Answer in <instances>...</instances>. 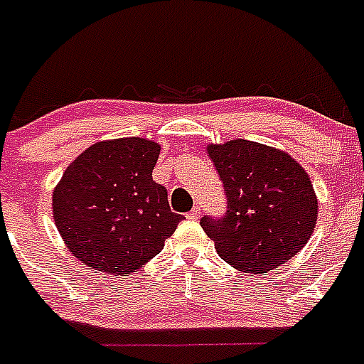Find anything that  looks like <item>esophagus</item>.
<instances>
[{"instance_id": "34e87169", "label": "esophagus", "mask_w": 364, "mask_h": 364, "mask_svg": "<svg viewBox=\"0 0 364 364\" xmlns=\"http://www.w3.org/2000/svg\"><path fill=\"white\" fill-rule=\"evenodd\" d=\"M200 213H201L200 205H196V207H194V209L191 210V213H188L187 218H191V220H198V218H200Z\"/></svg>"}]
</instances>
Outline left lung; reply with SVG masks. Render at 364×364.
I'll return each mask as SVG.
<instances>
[{
    "mask_svg": "<svg viewBox=\"0 0 364 364\" xmlns=\"http://www.w3.org/2000/svg\"><path fill=\"white\" fill-rule=\"evenodd\" d=\"M224 183V218L203 216L200 225L218 255L240 272L267 274L285 264L309 242L318 218V200L296 159L253 140L209 144Z\"/></svg>",
    "mask_w": 364,
    "mask_h": 364,
    "instance_id": "1",
    "label": "left lung"
}]
</instances>
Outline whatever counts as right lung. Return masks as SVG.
<instances>
[{"label":"right lung","mask_w":364,"mask_h":364,"mask_svg":"<svg viewBox=\"0 0 364 364\" xmlns=\"http://www.w3.org/2000/svg\"><path fill=\"white\" fill-rule=\"evenodd\" d=\"M161 146L127 136L79 155L53 191V220L81 262L105 274H133L164 248L183 216L151 172Z\"/></svg>","instance_id":"1"}]
</instances>
